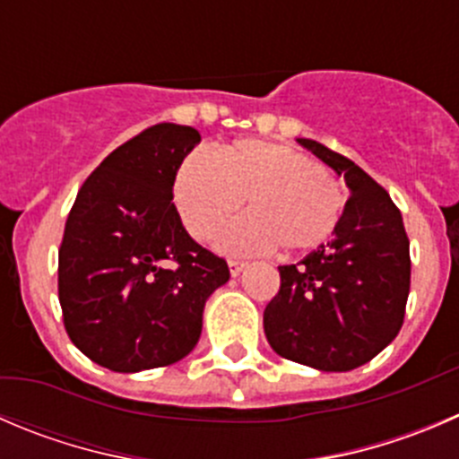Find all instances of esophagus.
<instances>
[{
  "label": "esophagus",
  "mask_w": 459,
  "mask_h": 459,
  "mask_svg": "<svg viewBox=\"0 0 459 459\" xmlns=\"http://www.w3.org/2000/svg\"><path fill=\"white\" fill-rule=\"evenodd\" d=\"M244 266H247V262H244V260H235V257H229L230 275H239V273H242Z\"/></svg>",
  "instance_id": "obj_1"
}]
</instances>
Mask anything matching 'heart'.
<instances>
[{
  "instance_id": "1",
  "label": "heart",
  "mask_w": 459,
  "mask_h": 459,
  "mask_svg": "<svg viewBox=\"0 0 459 459\" xmlns=\"http://www.w3.org/2000/svg\"><path fill=\"white\" fill-rule=\"evenodd\" d=\"M221 247L229 251H309L333 235L345 212V190L316 159L289 145L247 139L215 157L193 152L175 179V204L195 239H211L239 206Z\"/></svg>"
}]
</instances>
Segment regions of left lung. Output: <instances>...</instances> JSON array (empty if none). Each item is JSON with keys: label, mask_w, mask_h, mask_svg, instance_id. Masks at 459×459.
Masks as SVG:
<instances>
[{"label": "left lung", "mask_w": 459, "mask_h": 459, "mask_svg": "<svg viewBox=\"0 0 459 459\" xmlns=\"http://www.w3.org/2000/svg\"><path fill=\"white\" fill-rule=\"evenodd\" d=\"M298 143L345 177L350 199L327 247L278 266L264 309L271 348L289 361L348 372L372 361L403 325L411 248L399 208L368 172L311 139Z\"/></svg>", "instance_id": "obj_1"}]
</instances>
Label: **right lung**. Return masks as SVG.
I'll use <instances>...</instances> for the list:
<instances>
[{
	"mask_svg": "<svg viewBox=\"0 0 459 459\" xmlns=\"http://www.w3.org/2000/svg\"><path fill=\"white\" fill-rule=\"evenodd\" d=\"M202 141L159 123L118 145L84 179L57 253V298L75 348L114 372L181 361L202 333L208 296L230 278L224 257L186 233L172 186Z\"/></svg>",
	"mask_w": 459,
	"mask_h": 459,
	"instance_id": "right-lung-1",
	"label": "right lung"
}]
</instances>
